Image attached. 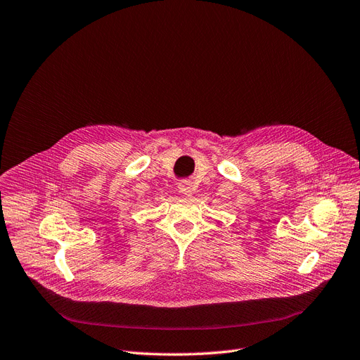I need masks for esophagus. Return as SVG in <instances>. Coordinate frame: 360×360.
<instances>
[{
  "instance_id": "34e87169",
  "label": "esophagus",
  "mask_w": 360,
  "mask_h": 360,
  "mask_svg": "<svg viewBox=\"0 0 360 360\" xmlns=\"http://www.w3.org/2000/svg\"><path fill=\"white\" fill-rule=\"evenodd\" d=\"M179 191L185 195V197H191L194 194V185L191 181H182L179 182Z\"/></svg>"
}]
</instances>
